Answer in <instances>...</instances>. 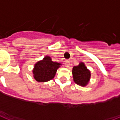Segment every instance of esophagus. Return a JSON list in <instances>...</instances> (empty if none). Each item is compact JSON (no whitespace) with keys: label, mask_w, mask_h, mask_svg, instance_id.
I'll return each instance as SVG.
<instances>
[{"label":"esophagus","mask_w":120,"mask_h":120,"mask_svg":"<svg viewBox=\"0 0 120 120\" xmlns=\"http://www.w3.org/2000/svg\"><path fill=\"white\" fill-rule=\"evenodd\" d=\"M69 65H70V63H69V62L68 61V60H66L65 62V66L67 68H68L69 67Z\"/></svg>","instance_id":"1"}]
</instances>
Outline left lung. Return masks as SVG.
I'll return each instance as SVG.
<instances>
[{"instance_id": "obj_1", "label": "left lung", "mask_w": 120, "mask_h": 120, "mask_svg": "<svg viewBox=\"0 0 120 120\" xmlns=\"http://www.w3.org/2000/svg\"><path fill=\"white\" fill-rule=\"evenodd\" d=\"M72 73L73 80L78 86L86 87L90 81V71L83 62H81L78 65L73 67Z\"/></svg>"}]
</instances>
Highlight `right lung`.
I'll list each match as a JSON object with an SVG mask.
<instances>
[{"label":"right lung","instance_id":"1","mask_svg":"<svg viewBox=\"0 0 120 120\" xmlns=\"http://www.w3.org/2000/svg\"><path fill=\"white\" fill-rule=\"evenodd\" d=\"M62 64L53 62L49 56H45L41 60L38 61L34 65L33 76L38 82H46L54 78L56 71Z\"/></svg>","mask_w":120,"mask_h":120}]
</instances>
